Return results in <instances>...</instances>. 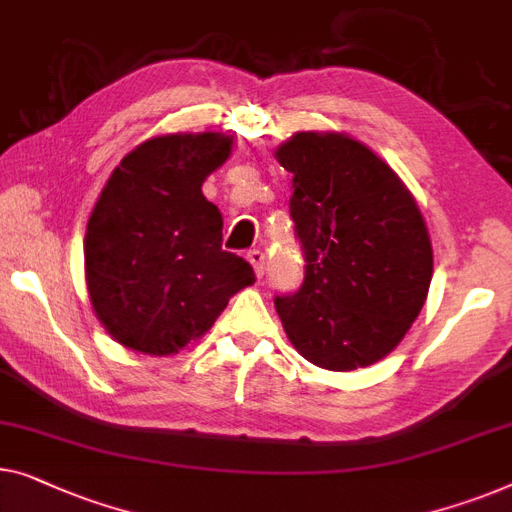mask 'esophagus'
Listing matches in <instances>:
<instances>
[{
    "mask_svg": "<svg viewBox=\"0 0 512 512\" xmlns=\"http://www.w3.org/2000/svg\"><path fill=\"white\" fill-rule=\"evenodd\" d=\"M247 258H249V263L254 265L256 277H263V274H265V254H263V251L261 249H251Z\"/></svg>",
    "mask_w": 512,
    "mask_h": 512,
    "instance_id": "1",
    "label": "esophagus"
}]
</instances>
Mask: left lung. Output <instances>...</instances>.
<instances>
[{
  "label": "left lung",
  "mask_w": 512,
  "mask_h": 512,
  "mask_svg": "<svg viewBox=\"0 0 512 512\" xmlns=\"http://www.w3.org/2000/svg\"><path fill=\"white\" fill-rule=\"evenodd\" d=\"M293 173L305 279L274 307L309 362L351 372L395 348L425 305L432 242L413 196L358 140L302 131L277 150Z\"/></svg>",
  "instance_id": "8db88e82"
}]
</instances>
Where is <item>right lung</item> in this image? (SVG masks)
Masks as SVG:
<instances>
[{
	"label": "right lung",
	"mask_w": 512,
	"mask_h": 512,
	"mask_svg": "<svg viewBox=\"0 0 512 512\" xmlns=\"http://www.w3.org/2000/svg\"><path fill=\"white\" fill-rule=\"evenodd\" d=\"M231 145L224 133L147 140L96 201L85 235L87 288L99 321L133 351L177 353L256 281L242 256L221 249L224 219L201 191Z\"/></svg>",
	"instance_id": "obj_1"
}]
</instances>
